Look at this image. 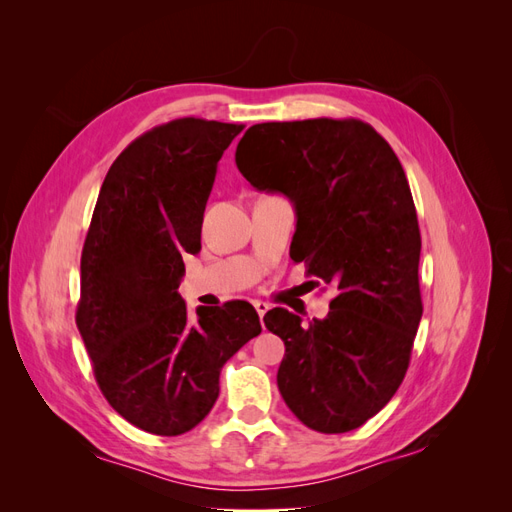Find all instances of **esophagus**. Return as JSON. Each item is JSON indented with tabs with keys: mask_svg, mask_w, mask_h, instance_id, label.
Wrapping results in <instances>:
<instances>
[{
	"mask_svg": "<svg viewBox=\"0 0 512 512\" xmlns=\"http://www.w3.org/2000/svg\"><path fill=\"white\" fill-rule=\"evenodd\" d=\"M254 307H256V312H258L260 320H262V316H265V314L269 312V303H265V301H254Z\"/></svg>",
	"mask_w": 512,
	"mask_h": 512,
	"instance_id": "obj_1",
	"label": "esophagus"
}]
</instances>
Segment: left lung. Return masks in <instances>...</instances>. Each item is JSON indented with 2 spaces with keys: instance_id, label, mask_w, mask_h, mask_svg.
I'll return each instance as SVG.
<instances>
[{
  "instance_id": "8db88e82",
  "label": "left lung",
  "mask_w": 512,
  "mask_h": 512,
  "mask_svg": "<svg viewBox=\"0 0 512 512\" xmlns=\"http://www.w3.org/2000/svg\"><path fill=\"white\" fill-rule=\"evenodd\" d=\"M237 168L297 211L290 256L337 286L329 314L301 327L284 307L265 316L286 354L277 386L292 414L320 433L361 427L404 380L423 316L421 230L404 168L359 119L256 123Z\"/></svg>"
}]
</instances>
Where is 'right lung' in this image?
I'll list each match as a JSON object with an SVG mask.
<instances>
[{
	"mask_svg": "<svg viewBox=\"0 0 512 512\" xmlns=\"http://www.w3.org/2000/svg\"><path fill=\"white\" fill-rule=\"evenodd\" d=\"M243 126L183 117L138 136L108 168L81 256L76 327L102 395L128 423L181 436L211 412L220 371L262 327L247 301L177 292L222 153Z\"/></svg>",
	"mask_w": 512,
	"mask_h": 512,
	"instance_id": "1",
	"label": "right lung"
}]
</instances>
